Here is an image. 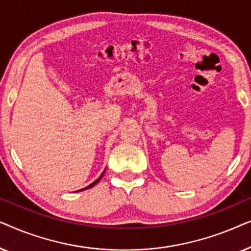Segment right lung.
<instances>
[{"label":"right lung","instance_id":"add662e5","mask_svg":"<svg viewBox=\"0 0 251 251\" xmlns=\"http://www.w3.org/2000/svg\"><path fill=\"white\" fill-rule=\"evenodd\" d=\"M104 174H105V171H104V173H102V174L100 175V177H99V178H98V179H96V180L94 181V183H92V184H90V185H89V186H87V187L82 188V190H80V191H84V190H88V188H90V187H92V186H95V185H96V184H97V183H98V181L101 179V177H102V176H104ZM76 192H78V191H76Z\"/></svg>","mask_w":251,"mask_h":251}]
</instances>
